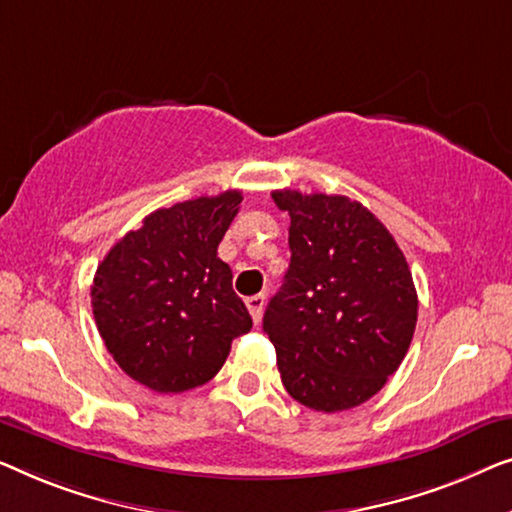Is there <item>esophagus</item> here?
<instances>
[{
  "mask_svg": "<svg viewBox=\"0 0 512 512\" xmlns=\"http://www.w3.org/2000/svg\"><path fill=\"white\" fill-rule=\"evenodd\" d=\"M246 306L250 315H253V320L259 322L262 320V311H264V294H253V297H248Z\"/></svg>",
  "mask_w": 512,
  "mask_h": 512,
  "instance_id": "esophagus-1",
  "label": "esophagus"
}]
</instances>
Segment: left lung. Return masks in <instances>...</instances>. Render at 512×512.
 Returning <instances> with one entry per match:
<instances>
[{"instance_id": "8db88e82", "label": "left lung", "mask_w": 512, "mask_h": 512, "mask_svg": "<svg viewBox=\"0 0 512 512\" xmlns=\"http://www.w3.org/2000/svg\"><path fill=\"white\" fill-rule=\"evenodd\" d=\"M290 215V269L264 331L292 399L320 413L369 401L413 341L417 292L406 257L369 208L341 194L271 192Z\"/></svg>"}]
</instances>
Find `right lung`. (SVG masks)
Here are the masks:
<instances>
[{
	"mask_svg": "<svg viewBox=\"0 0 512 512\" xmlns=\"http://www.w3.org/2000/svg\"><path fill=\"white\" fill-rule=\"evenodd\" d=\"M241 192L157 208L97 266L92 313L129 378L169 394L211 380L236 336L253 327L218 257Z\"/></svg>",
	"mask_w": 512,
	"mask_h": 512,
	"instance_id": "1",
	"label": "right lung"
}]
</instances>
